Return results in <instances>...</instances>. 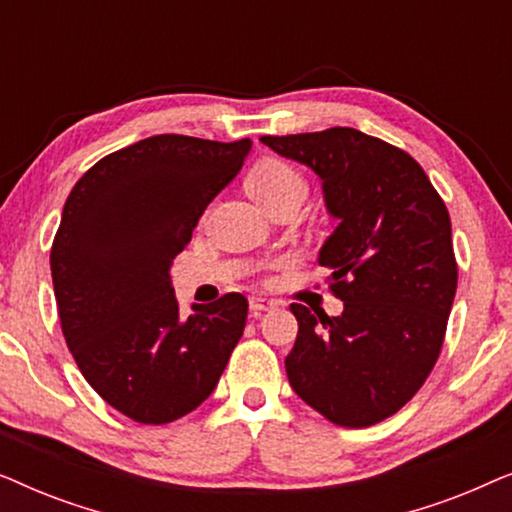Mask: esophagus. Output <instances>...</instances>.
<instances>
[{"mask_svg":"<svg viewBox=\"0 0 512 512\" xmlns=\"http://www.w3.org/2000/svg\"><path fill=\"white\" fill-rule=\"evenodd\" d=\"M277 307V303L275 300H270V298H261V296H254L249 300V310H251V317H261L263 312H270V310H275Z\"/></svg>","mask_w":512,"mask_h":512,"instance_id":"1","label":"esophagus"}]
</instances>
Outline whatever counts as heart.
Segmentation results:
<instances>
[{"instance_id":"1","label":"heart","mask_w":512,"mask_h":512,"mask_svg":"<svg viewBox=\"0 0 512 512\" xmlns=\"http://www.w3.org/2000/svg\"><path fill=\"white\" fill-rule=\"evenodd\" d=\"M247 191L258 205L279 198L286 193H303L305 195V179L300 177L296 167L277 158H265L258 163L247 177Z\"/></svg>"}]
</instances>
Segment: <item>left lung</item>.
Returning a JSON list of instances; mask_svg holds the SVG:
<instances>
[{"instance_id": "1", "label": "left lung", "mask_w": 512, "mask_h": 512, "mask_svg": "<svg viewBox=\"0 0 512 512\" xmlns=\"http://www.w3.org/2000/svg\"><path fill=\"white\" fill-rule=\"evenodd\" d=\"M321 179L338 226L319 249L338 317L293 303L298 338L286 356L296 394L333 424L361 429L417 394L457 291L445 202L408 153L354 128L261 137Z\"/></svg>"}]
</instances>
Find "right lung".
Here are the masks:
<instances>
[{"label": "right lung", "mask_w": 512, "mask_h": 512, "mask_svg": "<svg viewBox=\"0 0 512 512\" xmlns=\"http://www.w3.org/2000/svg\"><path fill=\"white\" fill-rule=\"evenodd\" d=\"M249 151V139L146 137L90 167L62 209L51 249L62 333L90 387L135 422L198 408L242 338V293L181 319L170 268Z\"/></svg>", "instance_id": "obj_1"}]
</instances>
